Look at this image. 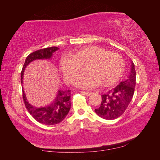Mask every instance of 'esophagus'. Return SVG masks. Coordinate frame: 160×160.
Here are the masks:
<instances>
[{
    "mask_svg": "<svg viewBox=\"0 0 160 160\" xmlns=\"http://www.w3.org/2000/svg\"><path fill=\"white\" fill-rule=\"evenodd\" d=\"M80 92L83 94H85L86 96H90L92 94V92H85V91H81Z\"/></svg>",
    "mask_w": 160,
    "mask_h": 160,
    "instance_id": "34e87169",
    "label": "esophagus"
}]
</instances>
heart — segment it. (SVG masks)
Listing matches in <instances>:
<instances>
[{
    "mask_svg": "<svg viewBox=\"0 0 160 160\" xmlns=\"http://www.w3.org/2000/svg\"><path fill=\"white\" fill-rule=\"evenodd\" d=\"M84 63L85 70L74 78V85L82 89L95 88L100 82L114 83L123 71L124 62L118 53L97 46L78 48L72 53L66 52L59 59V66L67 82L72 80Z\"/></svg>",
    "mask_w": 160,
    "mask_h": 160,
    "instance_id": "heart-1",
    "label": "heart"
}]
</instances>
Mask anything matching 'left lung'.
<instances>
[{
  "label": "left lung",
  "mask_w": 160,
  "mask_h": 160,
  "mask_svg": "<svg viewBox=\"0 0 160 160\" xmlns=\"http://www.w3.org/2000/svg\"><path fill=\"white\" fill-rule=\"evenodd\" d=\"M135 82V65L131 62V71L126 79L102 95L101 105L94 109L97 114L107 120H113L122 115L132 99Z\"/></svg>",
  "instance_id": "8db88e82"
}]
</instances>
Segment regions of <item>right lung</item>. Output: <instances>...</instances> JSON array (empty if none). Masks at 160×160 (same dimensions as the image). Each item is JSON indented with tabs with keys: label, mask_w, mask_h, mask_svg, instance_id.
I'll use <instances>...</instances> for the list:
<instances>
[{
	"label": "right lung",
	"mask_w": 160,
	"mask_h": 160,
	"mask_svg": "<svg viewBox=\"0 0 160 160\" xmlns=\"http://www.w3.org/2000/svg\"><path fill=\"white\" fill-rule=\"evenodd\" d=\"M58 49V47H52L45 48L32 53L26 58L22 70L21 72V83L23 82V75L25 68L32 61L38 59H50L53 53ZM22 97L26 109L35 120L40 123L45 125H55L63 120L68 113L71 102H70V90L58 91L57 95L53 101L48 105L43 107L32 106L27 101L25 94L22 89Z\"/></svg>",
	"instance_id": "add662e5"
}]
</instances>
